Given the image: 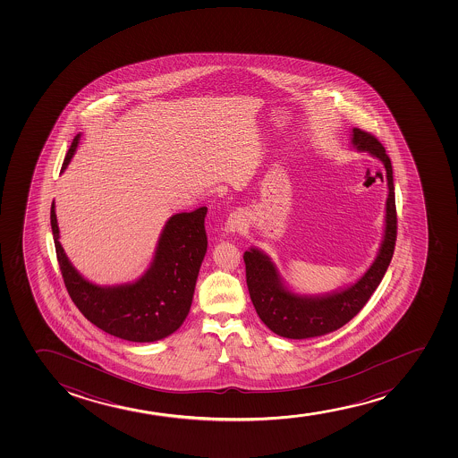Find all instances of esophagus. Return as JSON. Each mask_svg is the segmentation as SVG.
I'll return each mask as SVG.
<instances>
[{
  "instance_id": "obj_1",
  "label": "esophagus",
  "mask_w": 458,
  "mask_h": 458,
  "mask_svg": "<svg viewBox=\"0 0 458 458\" xmlns=\"http://www.w3.org/2000/svg\"><path fill=\"white\" fill-rule=\"evenodd\" d=\"M226 225L227 229H229V231H238V229H240V227H242V225H244V220H242V214H237V212H235V214H231V216H229V218H227Z\"/></svg>"
}]
</instances>
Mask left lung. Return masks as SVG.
<instances>
[{"label":"left lung","mask_w":458,"mask_h":458,"mask_svg":"<svg viewBox=\"0 0 458 458\" xmlns=\"http://www.w3.org/2000/svg\"><path fill=\"white\" fill-rule=\"evenodd\" d=\"M352 145L373 154L385 165L389 192L382 248L373 266L356 284L324 298H302L292 293L281 284L276 268L266 255L257 249L246 250L242 258L246 264V281L253 307L261 321L279 336L289 339L322 336L345 326L369 302L391 263L397 238V210L391 160L377 137L360 128L352 130Z\"/></svg>","instance_id":"left-lung-1"}]
</instances>
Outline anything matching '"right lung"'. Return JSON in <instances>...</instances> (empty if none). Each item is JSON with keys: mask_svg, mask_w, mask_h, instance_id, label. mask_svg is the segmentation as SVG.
I'll list each match as a JSON object with an SVG mask.
<instances>
[{"mask_svg": "<svg viewBox=\"0 0 458 458\" xmlns=\"http://www.w3.org/2000/svg\"><path fill=\"white\" fill-rule=\"evenodd\" d=\"M80 136L74 137L64 158L67 168ZM206 206L169 218L153 264L134 284L98 287L85 281L64 253L55 205L50 209L53 240L59 270L70 298L81 313L100 330L131 342H153L169 336L190 313L195 281L208 248Z\"/></svg>", "mask_w": 458, "mask_h": 458, "instance_id": "obj_1", "label": "right lung"}]
</instances>
